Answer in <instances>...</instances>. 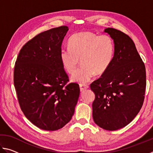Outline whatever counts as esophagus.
<instances>
[{
	"label": "esophagus",
	"instance_id": "34e87169",
	"mask_svg": "<svg viewBox=\"0 0 153 153\" xmlns=\"http://www.w3.org/2000/svg\"><path fill=\"white\" fill-rule=\"evenodd\" d=\"M89 88V86L86 84H79V88H80V91H81V92L84 91V90H85L87 88Z\"/></svg>",
	"mask_w": 153,
	"mask_h": 153
}]
</instances>
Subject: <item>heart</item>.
I'll use <instances>...</instances> for the list:
<instances>
[{
	"mask_svg": "<svg viewBox=\"0 0 153 153\" xmlns=\"http://www.w3.org/2000/svg\"><path fill=\"white\" fill-rule=\"evenodd\" d=\"M115 44L111 36H98L88 31L74 34L69 40V48L60 51L62 65L67 73L74 74L79 61L83 65L72 76V81L89 82L95 74L106 73L113 63Z\"/></svg>",
	"mask_w": 153,
	"mask_h": 153,
	"instance_id": "heart-1",
	"label": "heart"
}]
</instances>
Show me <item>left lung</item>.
<instances>
[{"instance_id": "left-lung-1", "label": "left lung", "mask_w": 153, "mask_h": 153, "mask_svg": "<svg viewBox=\"0 0 153 153\" xmlns=\"http://www.w3.org/2000/svg\"><path fill=\"white\" fill-rule=\"evenodd\" d=\"M115 44V56L108 70L90 84L94 92L92 117L95 123L107 130L128 125L143 105L146 69L133 40L114 28H106Z\"/></svg>"}]
</instances>
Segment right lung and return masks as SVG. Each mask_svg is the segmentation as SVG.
<instances>
[{"label":"right lung","instance_id":"1","mask_svg":"<svg viewBox=\"0 0 153 153\" xmlns=\"http://www.w3.org/2000/svg\"><path fill=\"white\" fill-rule=\"evenodd\" d=\"M69 28L61 26L39 33L20 50L14 69V86L21 109L33 125L55 131L71 120L79 96L60 59Z\"/></svg>","mask_w":153,"mask_h":153}]
</instances>
